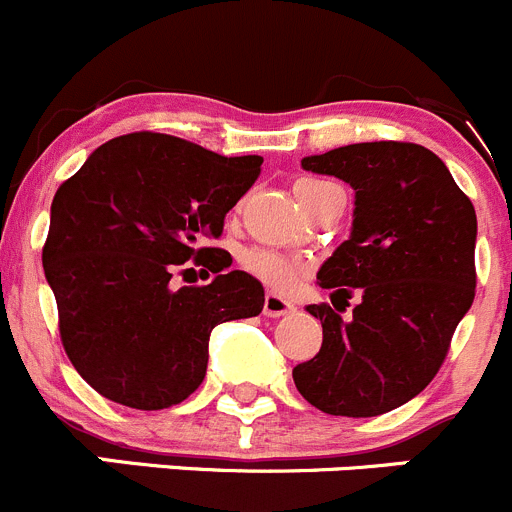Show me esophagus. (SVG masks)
<instances>
[{
	"label": "esophagus",
	"mask_w": 512,
	"mask_h": 512,
	"mask_svg": "<svg viewBox=\"0 0 512 512\" xmlns=\"http://www.w3.org/2000/svg\"><path fill=\"white\" fill-rule=\"evenodd\" d=\"M296 306L294 301L284 299V296L274 294V291H269L264 299V314L266 316H286V314H294Z\"/></svg>",
	"instance_id": "obj_1"
}]
</instances>
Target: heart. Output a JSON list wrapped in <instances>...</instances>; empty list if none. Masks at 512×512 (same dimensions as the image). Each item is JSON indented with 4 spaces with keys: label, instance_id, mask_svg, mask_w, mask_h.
<instances>
[{
    "label": "heart",
    "instance_id": "1",
    "mask_svg": "<svg viewBox=\"0 0 512 512\" xmlns=\"http://www.w3.org/2000/svg\"><path fill=\"white\" fill-rule=\"evenodd\" d=\"M326 188H332V183L326 180H314V178H301L296 180V198L301 201V206L311 213L314 203L319 201L321 193ZM241 264L248 274H253L256 279H261L264 284H269L271 289H291L296 284V279L304 271V261L289 256V253L271 251V248H246L241 253Z\"/></svg>",
    "mask_w": 512,
    "mask_h": 512
}]
</instances>
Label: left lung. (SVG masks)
Masks as SVG:
<instances>
[{
    "instance_id": "obj_1",
    "label": "left lung",
    "mask_w": 512,
    "mask_h": 512,
    "mask_svg": "<svg viewBox=\"0 0 512 512\" xmlns=\"http://www.w3.org/2000/svg\"><path fill=\"white\" fill-rule=\"evenodd\" d=\"M301 168L354 188L352 236L321 264V289L362 301L344 321L329 304L319 354L294 367L301 397L326 415L377 417L422 392L475 299L478 218L447 165L415 143L379 140L309 155Z\"/></svg>"
}]
</instances>
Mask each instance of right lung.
Segmentation results:
<instances>
[{"label": "right lung", "instance_id": "1", "mask_svg": "<svg viewBox=\"0 0 512 512\" xmlns=\"http://www.w3.org/2000/svg\"><path fill=\"white\" fill-rule=\"evenodd\" d=\"M261 163L130 133L100 145L57 188L42 266L62 347L102 397L133 410L178 405L206 377L213 326L261 314L264 286L246 271L221 274L231 253L206 246ZM191 258L217 279L173 290L174 269Z\"/></svg>", "mask_w": 512, "mask_h": 512}]
</instances>
